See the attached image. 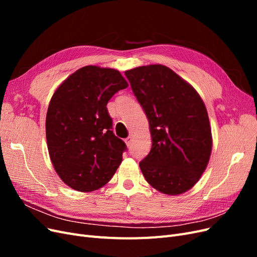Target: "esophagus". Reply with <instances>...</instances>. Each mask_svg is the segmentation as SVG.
Listing matches in <instances>:
<instances>
[{
	"mask_svg": "<svg viewBox=\"0 0 257 257\" xmlns=\"http://www.w3.org/2000/svg\"><path fill=\"white\" fill-rule=\"evenodd\" d=\"M124 142H125L126 146H131V145H132V142H133V137L128 136L127 138H125V141H124Z\"/></svg>",
	"mask_w": 257,
	"mask_h": 257,
	"instance_id": "34e87169",
	"label": "esophagus"
}]
</instances>
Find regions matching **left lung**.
Masks as SVG:
<instances>
[{"mask_svg": "<svg viewBox=\"0 0 257 257\" xmlns=\"http://www.w3.org/2000/svg\"><path fill=\"white\" fill-rule=\"evenodd\" d=\"M125 76L149 121L152 147L139 163L147 182L167 195L189 191L205 172L212 149L203 99L164 65L139 66Z\"/></svg>", "mask_w": 257, "mask_h": 257, "instance_id": "left-lung-1", "label": "left lung"}]
</instances>
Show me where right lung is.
Wrapping results in <instances>:
<instances>
[{
	"label": "right lung",
	"mask_w": 257,
	"mask_h": 257,
	"mask_svg": "<svg viewBox=\"0 0 257 257\" xmlns=\"http://www.w3.org/2000/svg\"><path fill=\"white\" fill-rule=\"evenodd\" d=\"M128 87L119 71L88 65L53 93L46 115V138L52 165L65 184L92 192L110 180L126 146L112 132L107 103Z\"/></svg>",
	"instance_id": "add662e5"
}]
</instances>
